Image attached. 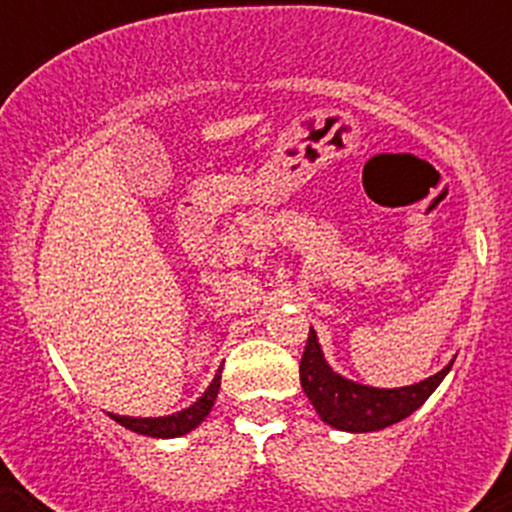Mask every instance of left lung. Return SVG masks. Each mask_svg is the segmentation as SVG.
Returning <instances> with one entry per match:
<instances>
[{
    "label": "left lung",
    "mask_w": 512,
    "mask_h": 512,
    "mask_svg": "<svg viewBox=\"0 0 512 512\" xmlns=\"http://www.w3.org/2000/svg\"><path fill=\"white\" fill-rule=\"evenodd\" d=\"M449 366L409 388H366L332 372V366L324 361L316 332L311 329L303 358H300V382H303L305 396L311 398V404L316 406V412L327 425L348 430V433H369V430L396 425L406 420L414 409H420L430 393L438 388V382L444 380Z\"/></svg>",
    "instance_id": "left-lung-1"
}]
</instances>
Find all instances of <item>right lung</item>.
<instances>
[{"instance_id":"1","label":"right lung","mask_w":512,"mask_h":512,"mask_svg":"<svg viewBox=\"0 0 512 512\" xmlns=\"http://www.w3.org/2000/svg\"><path fill=\"white\" fill-rule=\"evenodd\" d=\"M217 390H220V374H215V380L204 390V396L191 404L183 412L170 414V417H119V414H111L119 425L124 428L135 430L140 436H151V438H175L183 436V433H191L196 425H199L204 417L209 414V409L215 406Z\"/></svg>"}]
</instances>
